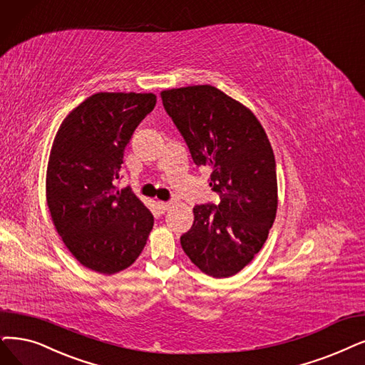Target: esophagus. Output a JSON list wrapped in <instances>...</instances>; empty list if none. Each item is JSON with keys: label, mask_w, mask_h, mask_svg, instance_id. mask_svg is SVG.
I'll use <instances>...</instances> for the list:
<instances>
[{"label": "esophagus", "mask_w": 365, "mask_h": 365, "mask_svg": "<svg viewBox=\"0 0 365 365\" xmlns=\"http://www.w3.org/2000/svg\"><path fill=\"white\" fill-rule=\"evenodd\" d=\"M157 207H158V210L162 211V212H166V211L170 208V203H169V202L160 200V202H157Z\"/></svg>", "instance_id": "1"}]
</instances>
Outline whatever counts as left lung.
Returning a JSON list of instances; mask_svg holds the SVG:
<instances>
[{
  "instance_id": "8db88e82",
  "label": "left lung",
  "mask_w": 365,
  "mask_h": 365,
  "mask_svg": "<svg viewBox=\"0 0 365 365\" xmlns=\"http://www.w3.org/2000/svg\"><path fill=\"white\" fill-rule=\"evenodd\" d=\"M163 106L196 166L211 170L218 205L193 208L181 247L215 279L240 272L265 244L277 212V172L271 143L255 113L211 85L162 91Z\"/></svg>"
}]
</instances>
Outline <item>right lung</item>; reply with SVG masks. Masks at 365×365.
Masks as SVG:
<instances>
[{
    "mask_svg": "<svg viewBox=\"0 0 365 365\" xmlns=\"http://www.w3.org/2000/svg\"><path fill=\"white\" fill-rule=\"evenodd\" d=\"M153 93H97L73 109L56 132L46 172L52 222L70 253L112 275L142 253L154 225L132 188L116 190L124 150L155 106Z\"/></svg>",
    "mask_w": 365,
    "mask_h": 365,
    "instance_id": "obj_1",
    "label": "right lung"
}]
</instances>
